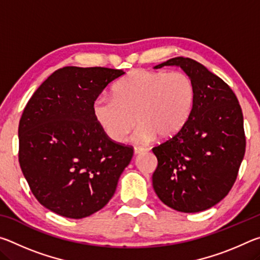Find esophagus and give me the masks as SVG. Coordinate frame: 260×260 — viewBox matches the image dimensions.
<instances>
[{
    "label": "esophagus",
    "mask_w": 260,
    "mask_h": 260,
    "mask_svg": "<svg viewBox=\"0 0 260 260\" xmlns=\"http://www.w3.org/2000/svg\"><path fill=\"white\" fill-rule=\"evenodd\" d=\"M144 151H147V148H143V147H135L134 148L135 155H140V153H142Z\"/></svg>",
    "instance_id": "1"
}]
</instances>
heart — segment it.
Wrapping results in <instances>:
<instances>
[{
	"instance_id": "heart-1",
	"label": "heart",
	"mask_w": 260,
	"mask_h": 260,
	"mask_svg": "<svg viewBox=\"0 0 260 260\" xmlns=\"http://www.w3.org/2000/svg\"><path fill=\"white\" fill-rule=\"evenodd\" d=\"M195 102L191 79L182 72L135 70L113 88V98L95 100V120L110 140L124 143L136 125V142H150L156 135L173 138L186 126ZM137 119H135V117Z\"/></svg>"
}]
</instances>
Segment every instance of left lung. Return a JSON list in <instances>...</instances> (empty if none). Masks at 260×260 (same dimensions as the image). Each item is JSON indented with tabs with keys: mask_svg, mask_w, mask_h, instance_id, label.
Segmentation results:
<instances>
[{
	"mask_svg": "<svg viewBox=\"0 0 260 260\" xmlns=\"http://www.w3.org/2000/svg\"><path fill=\"white\" fill-rule=\"evenodd\" d=\"M171 65L191 79L195 102L186 126L152 148V186L170 208L200 212L225 199L236 181L245 152L243 113L231 87L204 65L175 57L155 69Z\"/></svg>",
	"mask_w": 260,
	"mask_h": 260,
	"instance_id": "1",
	"label": "left lung"
}]
</instances>
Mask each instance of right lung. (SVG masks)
Segmentation results:
<instances>
[{
  "instance_id": "obj_1",
  "label": "right lung",
  "mask_w": 260,
  "mask_h": 260,
  "mask_svg": "<svg viewBox=\"0 0 260 260\" xmlns=\"http://www.w3.org/2000/svg\"><path fill=\"white\" fill-rule=\"evenodd\" d=\"M122 70L67 67L55 71L26 104L18 159L39 203L81 219L112 199L133 147L110 140L93 113L95 100Z\"/></svg>"
}]
</instances>
